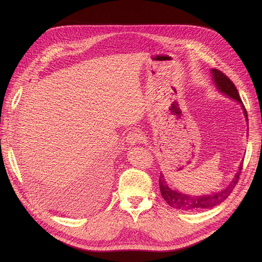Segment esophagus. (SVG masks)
I'll return each mask as SVG.
<instances>
[{"instance_id":"1","label":"esophagus","mask_w":262,"mask_h":262,"mask_svg":"<svg viewBox=\"0 0 262 262\" xmlns=\"http://www.w3.org/2000/svg\"><path fill=\"white\" fill-rule=\"evenodd\" d=\"M141 139H142V135L137 130H132L126 135V142L130 145L136 144L137 142H139Z\"/></svg>"}]
</instances>
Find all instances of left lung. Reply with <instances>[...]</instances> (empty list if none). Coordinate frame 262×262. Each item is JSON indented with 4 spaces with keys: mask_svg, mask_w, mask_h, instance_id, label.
Wrapping results in <instances>:
<instances>
[{
    "mask_svg": "<svg viewBox=\"0 0 262 262\" xmlns=\"http://www.w3.org/2000/svg\"><path fill=\"white\" fill-rule=\"evenodd\" d=\"M212 74V79L216 89L222 92L223 94L227 95L228 98L237 101L238 103L241 104V107L243 109V113L246 119L247 124H249V119H247V113L246 109L241 101V98L239 95V92L236 88V86L233 85V82L217 69H212L211 70ZM247 130H249V126H247ZM243 168V162H241L239 170L237 174L233 177V180L231 183L224 188L223 190L219 191V192H213L211 194H204V195H190V194H184L182 192H178L172 188H170L168 183L164 180V176L162 173H160L159 176V188L161 195L163 200L166 201L169 206L176 209H181V210H186V211H198L202 209H209L214 207V206H217L221 203H223L231 193V191L233 188L236 187L239 176L241 174V170Z\"/></svg>",
    "mask_w": 262,
    "mask_h": 262,
    "instance_id": "obj_1",
    "label": "left lung"
}]
</instances>
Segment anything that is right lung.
Listing matches in <instances>:
<instances>
[{
	"label": "right lung",
	"instance_id": "1",
	"mask_svg": "<svg viewBox=\"0 0 262 262\" xmlns=\"http://www.w3.org/2000/svg\"><path fill=\"white\" fill-rule=\"evenodd\" d=\"M104 171H105V169H104ZM103 170H99L98 172H95V174H93L94 175V177H93V182H95L96 184H98V186H99V184H100V188H102V189H104L105 188V184H106V180H107V174H106V172H104Z\"/></svg>",
	"mask_w": 262,
	"mask_h": 262
}]
</instances>
